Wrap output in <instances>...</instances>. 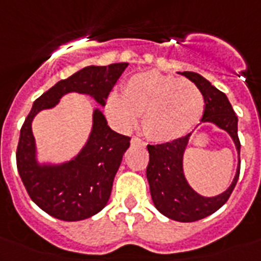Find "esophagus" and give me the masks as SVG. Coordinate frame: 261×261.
I'll return each mask as SVG.
<instances>
[{
	"label": "esophagus",
	"mask_w": 261,
	"mask_h": 261,
	"mask_svg": "<svg viewBox=\"0 0 261 261\" xmlns=\"http://www.w3.org/2000/svg\"><path fill=\"white\" fill-rule=\"evenodd\" d=\"M131 145H133V146H146V143L143 142L142 139H139V138H137V137H134V138H131Z\"/></svg>",
	"instance_id": "esophagus-1"
}]
</instances>
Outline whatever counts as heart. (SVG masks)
I'll return each mask as SVG.
<instances>
[{"label": "heart", "mask_w": 261, "mask_h": 261, "mask_svg": "<svg viewBox=\"0 0 261 261\" xmlns=\"http://www.w3.org/2000/svg\"><path fill=\"white\" fill-rule=\"evenodd\" d=\"M108 114L122 128H133L142 119L143 133L153 142L182 138L202 119L206 98L192 84L157 71L131 77L123 93L108 100Z\"/></svg>", "instance_id": "b5f03b06"}]
</instances>
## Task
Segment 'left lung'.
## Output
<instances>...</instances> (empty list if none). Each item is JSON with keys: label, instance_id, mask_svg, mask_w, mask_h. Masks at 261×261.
<instances>
[{"label": "left lung", "instance_id": "1", "mask_svg": "<svg viewBox=\"0 0 261 261\" xmlns=\"http://www.w3.org/2000/svg\"><path fill=\"white\" fill-rule=\"evenodd\" d=\"M178 74L187 79L202 90L206 98V108L202 123H210L221 130L226 131L234 143L239 154V165L233 181L226 191L215 196H203L190 186L184 174V154L190 143V133L182 138L163 145H147L149 165L146 177L150 187V195L155 208L169 219L178 222H195L206 218L221 208L234 190L240 176V139L233 107L223 92L211 85L203 75L194 71H182ZM200 123V124H202Z\"/></svg>", "mask_w": 261, "mask_h": 261}]
</instances>
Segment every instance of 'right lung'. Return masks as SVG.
Returning <instances> with one entry per match:
<instances>
[{"label":"right lung","mask_w":261,"mask_h":261,"mask_svg":"<svg viewBox=\"0 0 261 261\" xmlns=\"http://www.w3.org/2000/svg\"><path fill=\"white\" fill-rule=\"evenodd\" d=\"M127 66L126 62L87 66L61 80L35 100L22 124L16 153L18 174L35 204L54 218L67 222L83 221L107 206L130 138L115 133L100 108H94L89 137L79 154L65 163H40L32 133L35 116L40 111L54 108L67 93L87 94L104 107Z\"/></svg>","instance_id":"obj_1"}]
</instances>
